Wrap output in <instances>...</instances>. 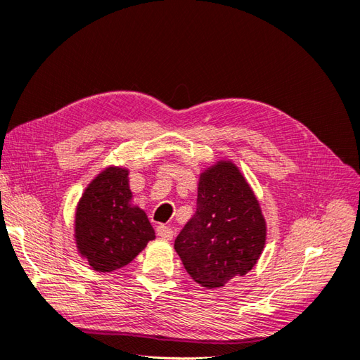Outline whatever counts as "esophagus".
Returning <instances> with one entry per match:
<instances>
[{
    "mask_svg": "<svg viewBox=\"0 0 360 360\" xmlns=\"http://www.w3.org/2000/svg\"><path fill=\"white\" fill-rule=\"evenodd\" d=\"M156 233H158L159 237L165 238V240H171L172 236H174L172 228H169V226H167V225H159V226L156 228Z\"/></svg>",
    "mask_w": 360,
    "mask_h": 360,
    "instance_id": "obj_1",
    "label": "esophagus"
}]
</instances>
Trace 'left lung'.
Masks as SVG:
<instances>
[{"label": "left lung", "instance_id": "8db88e82", "mask_svg": "<svg viewBox=\"0 0 360 360\" xmlns=\"http://www.w3.org/2000/svg\"><path fill=\"white\" fill-rule=\"evenodd\" d=\"M266 234L263 212L243 174L231 160H219L200 174L197 212L174 248L195 282L216 288L257 264Z\"/></svg>", "mask_w": 360, "mask_h": 360}]
</instances>
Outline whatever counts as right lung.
Segmentation results:
<instances>
[{"instance_id":"obj_1","label":"right lung","mask_w":360,"mask_h":360,"mask_svg":"<svg viewBox=\"0 0 360 360\" xmlns=\"http://www.w3.org/2000/svg\"><path fill=\"white\" fill-rule=\"evenodd\" d=\"M129 169L108 167L85 188L75 213V243L97 271L127 266L156 237L143 209L132 202Z\"/></svg>"}]
</instances>
